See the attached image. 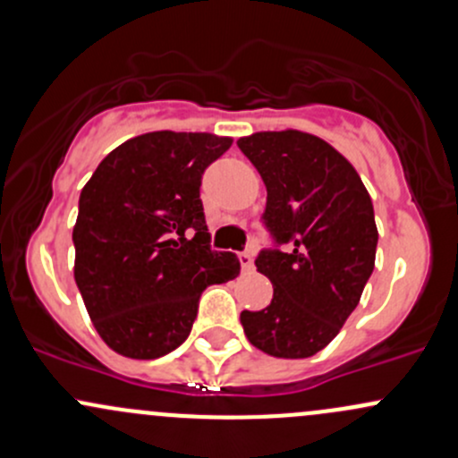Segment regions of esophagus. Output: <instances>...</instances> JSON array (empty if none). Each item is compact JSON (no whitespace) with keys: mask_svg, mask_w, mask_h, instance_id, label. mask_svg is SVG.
Wrapping results in <instances>:
<instances>
[{"mask_svg":"<svg viewBox=\"0 0 458 458\" xmlns=\"http://www.w3.org/2000/svg\"><path fill=\"white\" fill-rule=\"evenodd\" d=\"M239 261H242V267L245 272H250V269L254 267V259H252V252L250 250H245V252L239 254Z\"/></svg>","mask_w":458,"mask_h":458,"instance_id":"obj_1","label":"esophagus"}]
</instances>
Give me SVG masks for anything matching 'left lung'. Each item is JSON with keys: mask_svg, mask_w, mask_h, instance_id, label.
Listing matches in <instances>:
<instances>
[{"mask_svg": "<svg viewBox=\"0 0 458 458\" xmlns=\"http://www.w3.org/2000/svg\"><path fill=\"white\" fill-rule=\"evenodd\" d=\"M237 144L263 177L274 239L254 261L272 302L242 311L243 331L274 358H310L338 335L373 274V201L351 162L311 133L261 131Z\"/></svg>", "mask_w": 458, "mask_h": 458, "instance_id": "1", "label": "left lung"}]
</instances>
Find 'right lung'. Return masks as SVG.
<instances>
[{"label":"right lung","instance_id":"add662e5","mask_svg":"<svg viewBox=\"0 0 458 458\" xmlns=\"http://www.w3.org/2000/svg\"><path fill=\"white\" fill-rule=\"evenodd\" d=\"M233 138L153 131L115 147L81 191L74 281L109 349L156 360L189 338L201 292L239 259L210 248L201 175Z\"/></svg>","mask_w":458,"mask_h":458}]
</instances>
